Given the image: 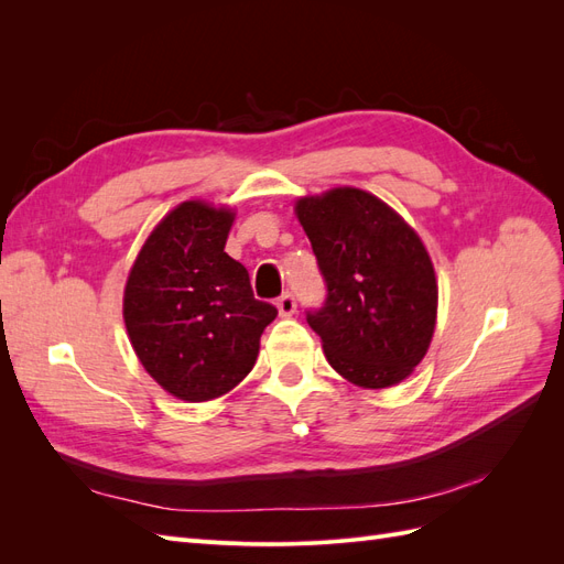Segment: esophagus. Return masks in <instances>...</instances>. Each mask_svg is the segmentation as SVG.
I'll list each match as a JSON object with an SVG mask.
<instances>
[{
  "instance_id": "obj_1",
  "label": "esophagus",
  "mask_w": 564,
  "mask_h": 564,
  "mask_svg": "<svg viewBox=\"0 0 564 564\" xmlns=\"http://www.w3.org/2000/svg\"><path fill=\"white\" fill-rule=\"evenodd\" d=\"M278 311H280L282 317L294 315V313H296V299H294V294L284 292V294L278 299Z\"/></svg>"
}]
</instances>
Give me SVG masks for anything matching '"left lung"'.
Returning a JSON list of instances; mask_svg holds the SVG:
<instances>
[{
	"instance_id": "obj_1",
	"label": "left lung",
	"mask_w": 564,
	"mask_h": 564,
	"mask_svg": "<svg viewBox=\"0 0 564 564\" xmlns=\"http://www.w3.org/2000/svg\"><path fill=\"white\" fill-rule=\"evenodd\" d=\"M327 299L305 319L329 365L355 386L404 381L431 346L437 282L419 235L386 202L357 187L301 197Z\"/></svg>"
}]
</instances>
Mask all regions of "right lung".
<instances>
[{
    "label": "right lung",
    "instance_id": "right-lung-1",
    "mask_svg": "<svg viewBox=\"0 0 564 564\" xmlns=\"http://www.w3.org/2000/svg\"><path fill=\"white\" fill-rule=\"evenodd\" d=\"M235 214L191 199L150 232L124 289V324L145 371L178 400L232 390L259 357L278 308L253 299L224 251Z\"/></svg>",
    "mask_w": 564,
    "mask_h": 564
}]
</instances>
